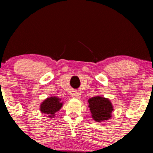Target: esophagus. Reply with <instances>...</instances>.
Listing matches in <instances>:
<instances>
[{"instance_id":"1","label":"esophagus","mask_w":153,"mask_h":153,"mask_svg":"<svg viewBox=\"0 0 153 153\" xmlns=\"http://www.w3.org/2000/svg\"><path fill=\"white\" fill-rule=\"evenodd\" d=\"M72 97H73V98H78V99H79V98H81V92H74L73 93H72Z\"/></svg>"}]
</instances>
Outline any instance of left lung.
Returning a JSON list of instances; mask_svg holds the SVG:
<instances>
[{
    "mask_svg": "<svg viewBox=\"0 0 153 153\" xmlns=\"http://www.w3.org/2000/svg\"><path fill=\"white\" fill-rule=\"evenodd\" d=\"M88 102L91 115L95 121L103 122L110 119L114 109L108 98L98 95L89 98Z\"/></svg>",
    "mask_w": 153,
    "mask_h": 153,
    "instance_id": "obj_1",
    "label": "left lung"
}]
</instances>
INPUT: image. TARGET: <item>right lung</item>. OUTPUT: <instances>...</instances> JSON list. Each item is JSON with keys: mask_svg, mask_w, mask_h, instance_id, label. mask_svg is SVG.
Wrapping results in <instances>:
<instances>
[{"mask_svg": "<svg viewBox=\"0 0 153 153\" xmlns=\"http://www.w3.org/2000/svg\"><path fill=\"white\" fill-rule=\"evenodd\" d=\"M64 102L61 101L60 98L55 96H51L46 98L40 105V111L41 113L47 115L49 118H53L55 112L59 111L62 107Z\"/></svg>", "mask_w": 153, "mask_h": 153, "instance_id": "obj_1", "label": "right lung"}]
</instances>
